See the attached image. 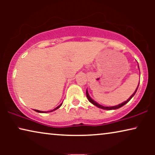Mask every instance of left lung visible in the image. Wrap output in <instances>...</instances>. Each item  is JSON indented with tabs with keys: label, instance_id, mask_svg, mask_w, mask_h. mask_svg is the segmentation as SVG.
Listing matches in <instances>:
<instances>
[{
	"label": "left lung",
	"instance_id": "left-lung-1",
	"mask_svg": "<svg viewBox=\"0 0 155 155\" xmlns=\"http://www.w3.org/2000/svg\"><path fill=\"white\" fill-rule=\"evenodd\" d=\"M138 68H139V66H138ZM138 86H139V84H138V85H137V87L136 88V90H135V92L133 93V94L132 95H131V96H130V97H129L128 99H127L126 101H124V102L121 103V104H118V105H116V106H114V107H104V106H102V105H100V104H99L98 103H97L96 101L93 100V99H92V98H91V97H90V95H89V94H88V92H87V90L86 91V95H87V97L88 100H89V101H90V102L92 103V104L95 105V106H96V107H99V108H100V109H106V110H113V109H118V108H120V107H123V106H124L125 104H126L128 103V101H130L131 99H132V97H133L134 96V95H135V92H137V88H138Z\"/></svg>",
	"mask_w": 155,
	"mask_h": 155
}]
</instances>
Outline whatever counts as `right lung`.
Returning a JSON list of instances; mask_svg holds the SVG:
<instances>
[{"label":"right lung","instance_id":"obj_1","mask_svg":"<svg viewBox=\"0 0 155 155\" xmlns=\"http://www.w3.org/2000/svg\"><path fill=\"white\" fill-rule=\"evenodd\" d=\"M61 105H62V104H61L59 105L58 107H57L56 108V109H54V110H52V111H54V110H56L57 109H58V108L60 107ZM35 111H37V112H39V113H46V112H48V111H39V110H35ZM51 111H49V112H51Z\"/></svg>","mask_w":155,"mask_h":155}]
</instances>
